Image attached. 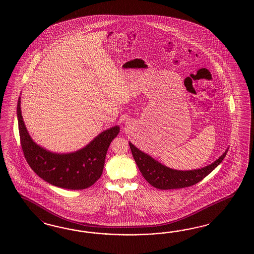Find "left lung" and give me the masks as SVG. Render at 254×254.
I'll list each match as a JSON object with an SVG mask.
<instances>
[{
  "mask_svg": "<svg viewBox=\"0 0 254 254\" xmlns=\"http://www.w3.org/2000/svg\"><path fill=\"white\" fill-rule=\"evenodd\" d=\"M129 146L132 155L142 176L150 185L160 190L180 189L199 183L213 169H215L220 163H222L229 149L227 148L218 159L206 167L190 170H178L170 169L155 160L151 155L140 151L130 141Z\"/></svg>",
  "mask_w": 254,
  "mask_h": 254,
  "instance_id": "left-lung-1",
  "label": "left lung"
}]
</instances>
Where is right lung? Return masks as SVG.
Masks as SVG:
<instances>
[{"label": "right lung", "mask_w": 254, "mask_h": 254, "mask_svg": "<svg viewBox=\"0 0 254 254\" xmlns=\"http://www.w3.org/2000/svg\"><path fill=\"white\" fill-rule=\"evenodd\" d=\"M16 114L25 158L39 177L50 185L69 190L85 189L100 179L108 148L118 135L119 126L102 131L75 152L61 154L47 150L32 139L24 123L20 97Z\"/></svg>", "instance_id": "right-lung-1"}]
</instances>
